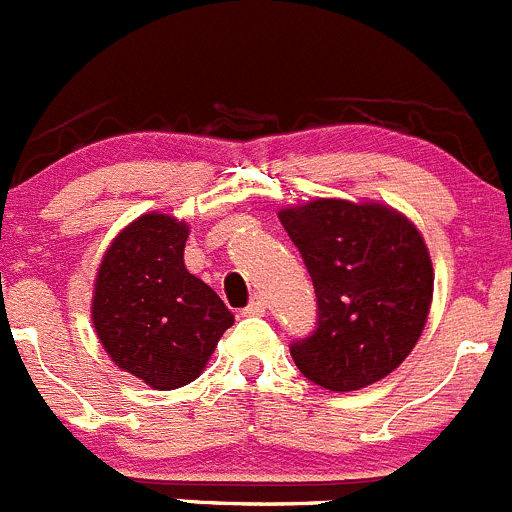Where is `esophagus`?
I'll list each match as a JSON object with an SVG mask.
<instances>
[{
    "label": "esophagus",
    "mask_w": 512,
    "mask_h": 512,
    "mask_svg": "<svg viewBox=\"0 0 512 512\" xmlns=\"http://www.w3.org/2000/svg\"><path fill=\"white\" fill-rule=\"evenodd\" d=\"M245 315H262L265 313V300H262V295H255V298L247 303V308L242 310Z\"/></svg>",
    "instance_id": "obj_1"
}]
</instances>
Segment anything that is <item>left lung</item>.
Segmentation results:
<instances>
[{
    "label": "left lung",
    "mask_w": 512,
    "mask_h": 512,
    "mask_svg": "<svg viewBox=\"0 0 512 512\" xmlns=\"http://www.w3.org/2000/svg\"><path fill=\"white\" fill-rule=\"evenodd\" d=\"M300 250L318 323L290 343L300 374L328 391H356L389 376L417 346L434 272L419 229L376 202L315 199L280 212Z\"/></svg>",
    "instance_id": "1"
}]
</instances>
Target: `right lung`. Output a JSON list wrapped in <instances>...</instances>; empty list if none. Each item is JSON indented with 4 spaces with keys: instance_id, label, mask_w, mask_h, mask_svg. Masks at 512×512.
Masks as SVG:
<instances>
[{
    "instance_id": "obj_1",
    "label": "right lung",
    "mask_w": 512,
    "mask_h": 512,
    "mask_svg": "<svg viewBox=\"0 0 512 512\" xmlns=\"http://www.w3.org/2000/svg\"><path fill=\"white\" fill-rule=\"evenodd\" d=\"M189 224L143 214L105 250L93 326L118 369L159 391L197 379L234 315L184 265Z\"/></svg>"
}]
</instances>
